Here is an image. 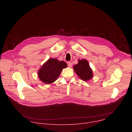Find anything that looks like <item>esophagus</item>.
<instances>
[{"label":"esophagus","mask_w":132,"mask_h":132,"mask_svg":"<svg viewBox=\"0 0 132 132\" xmlns=\"http://www.w3.org/2000/svg\"><path fill=\"white\" fill-rule=\"evenodd\" d=\"M67 65H68V66L69 67H71V66H72V63H71V62H67Z\"/></svg>","instance_id":"34e87169"}]
</instances>
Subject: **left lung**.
<instances>
[{"instance_id":"obj_1","label":"left lung","mask_w":132,"mask_h":132,"mask_svg":"<svg viewBox=\"0 0 132 132\" xmlns=\"http://www.w3.org/2000/svg\"><path fill=\"white\" fill-rule=\"evenodd\" d=\"M73 69L80 78L84 81H87L92 78V71L87 60H79L78 63L73 66Z\"/></svg>"}]
</instances>
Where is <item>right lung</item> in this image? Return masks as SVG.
<instances>
[{
    "instance_id": "1",
    "label": "right lung",
    "mask_w": 132,
    "mask_h": 132,
    "mask_svg": "<svg viewBox=\"0 0 132 132\" xmlns=\"http://www.w3.org/2000/svg\"><path fill=\"white\" fill-rule=\"evenodd\" d=\"M67 64L57 59H50L40 68L38 72L40 79L43 82L50 84L57 80L62 69L66 68Z\"/></svg>"
}]
</instances>
